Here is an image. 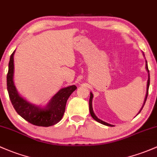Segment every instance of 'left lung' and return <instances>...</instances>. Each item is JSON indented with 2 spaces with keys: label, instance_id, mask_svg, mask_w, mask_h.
Returning <instances> with one entry per match:
<instances>
[{
  "label": "left lung",
  "instance_id": "left-lung-1",
  "mask_svg": "<svg viewBox=\"0 0 157 157\" xmlns=\"http://www.w3.org/2000/svg\"><path fill=\"white\" fill-rule=\"evenodd\" d=\"M143 55H144V54L143 53ZM145 62H146V70L147 71L148 73V80H147V92H146V95H145V98H144V104H143L142 107H141V110H139V112H138V113H140V112L141 111V110H142V108H144V105L145 104V101H146L147 100V95H148V90H149V86H150V74H149V70H148V67H147V61L145 60ZM92 98H93V94L91 92H90V114H91L92 117L95 120H96L97 122H98V123H101V124L103 125H105V126H114L113 125H111V124H109V123H106V122L103 121V120H100V119H98V117H96V115L95 114V113H94L93 111V108H92ZM137 114V115H138Z\"/></svg>",
  "mask_w": 157,
  "mask_h": 157
}]
</instances>
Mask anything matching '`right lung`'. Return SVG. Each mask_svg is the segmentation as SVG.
I'll use <instances>...</instances> for the list:
<instances>
[{"instance_id": "add662e5", "label": "right lung", "mask_w": 157, "mask_h": 157, "mask_svg": "<svg viewBox=\"0 0 157 157\" xmlns=\"http://www.w3.org/2000/svg\"><path fill=\"white\" fill-rule=\"evenodd\" d=\"M16 50L10 56L9 69L6 77L7 91L13 108L18 114L33 125L48 127L56 124L62 120L65 113L67 101L72 92L76 90L77 86L75 85H72L61 89L44 107L31 103L19 95L14 84L13 56Z\"/></svg>"}]
</instances>
